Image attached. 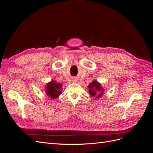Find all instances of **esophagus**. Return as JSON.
Listing matches in <instances>:
<instances>
[{"instance_id":"obj_1","label":"esophagus","mask_w":153,"mask_h":153,"mask_svg":"<svg viewBox=\"0 0 153 153\" xmlns=\"http://www.w3.org/2000/svg\"><path fill=\"white\" fill-rule=\"evenodd\" d=\"M73 81H76V80H75V79H74V80H73Z\"/></svg>"}]
</instances>
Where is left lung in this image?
Here are the masks:
<instances>
[{"mask_svg":"<svg viewBox=\"0 0 153 153\" xmlns=\"http://www.w3.org/2000/svg\"><path fill=\"white\" fill-rule=\"evenodd\" d=\"M88 87L89 89V92L92 97H95L96 98H99L103 95L104 89L101 87V84L98 81H92L88 85Z\"/></svg>","mask_w":153,"mask_h":153,"instance_id":"8db88e82","label":"left lung"}]
</instances>
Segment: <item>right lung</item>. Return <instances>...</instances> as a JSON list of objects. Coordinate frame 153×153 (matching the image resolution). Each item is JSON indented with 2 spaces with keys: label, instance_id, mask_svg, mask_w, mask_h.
I'll use <instances>...</instances> for the list:
<instances>
[{
  "label": "right lung",
  "instance_id": "1",
  "mask_svg": "<svg viewBox=\"0 0 153 153\" xmlns=\"http://www.w3.org/2000/svg\"><path fill=\"white\" fill-rule=\"evenodd\" d=\"M62 85L54 80L48 83L45 88V92L47 96L52 99H56L62 93L61 87Z\"/></svg>",
  "mask_w": 153,
  "mask_h": 153
}]
</instances>
